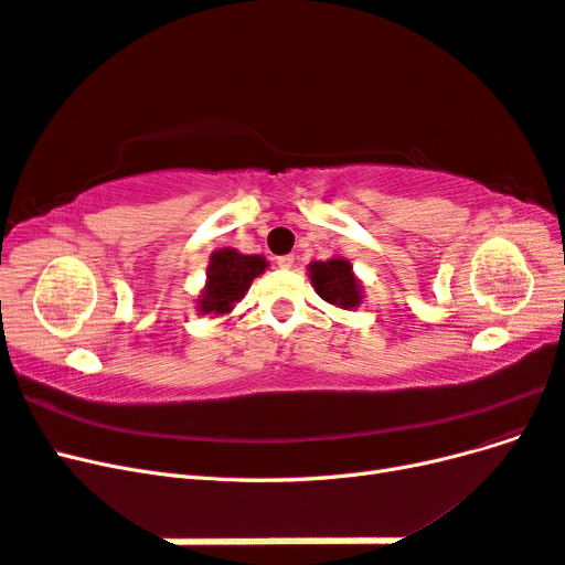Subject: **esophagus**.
<instances>
[{
  "instance_id": "1",
  "label": "esophagus",
  "mask_w": 565,
  "mask_h": 565,
  "mask_svg": "<svg viewBox=\"0 0 565 565\" xmlns=\"http://www.w3.org/2000/svg\"><path fill=\"white\" fill-rule=\"evenodd\" d=\"M280 268H292L295 266V256L292 254H285V256H278V262H276Z\"/></svg>"
}]
</instances>
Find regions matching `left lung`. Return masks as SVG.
Masks as SVG:
<instances>
[{"instance_id":"1","label":"left lung","mask_w":565,"mask_h":565,"mask_svg":"<svg viewBox=\"0 0 565 565\" xmlns=\"http://www.w3.org/2000/svg\"><path fill=\"white\" fill-rule=\"evenodd\" d=\"M309 278L316 292L328 303L339 306V309H355L363 299L361 282L353 276V266L344 256L309 264Z\"/></svg>"}]
</instances>
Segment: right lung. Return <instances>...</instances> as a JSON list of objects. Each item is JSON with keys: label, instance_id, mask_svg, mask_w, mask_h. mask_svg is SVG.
Listing matches in <instances>:
<instances>
[{"label": "right lung", "instance_id": "1", "mask_svg": "<svg viewBox=\"0 0 565 565\" xmlns=\"http://www.w3.org/2000/svg\"><path fill=\"white\" fill-rule=\"evenodd\" d=\"M268 262L259 254H241L237 249L224 247L210 256L207 285L198 299L200 313L226 316L233 306L245 297L252 280L262 276Z\"/></svg>", "mask_w": 565, "mask_h": 565}]
</instances>
